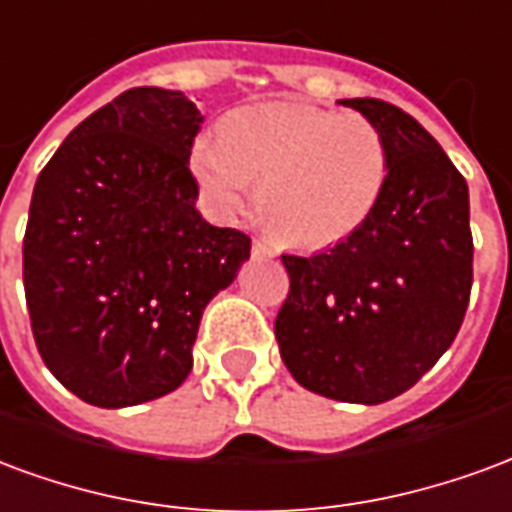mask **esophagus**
<instances>
[{"instance_id": "1", "label": "esophagus", "mask_w": 512, "mask_h": 512, "mask_svg": "<svg viewBox=\"0 0 512 512\" xmlns=\"http://www.w3.org/2000/svg\"><path fill=\"white\" fill-rule=\"evenodd\" d=\"M253 256H264V259H272V256H275V248H272L270 242L256 240V242H253Z\"/></svg>"}]
</instances>
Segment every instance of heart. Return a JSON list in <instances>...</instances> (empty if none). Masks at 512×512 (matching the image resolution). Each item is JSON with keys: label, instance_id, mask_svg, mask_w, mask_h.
Returning <instances> with one entry per match:
<instances>
[{"label": "heart", "instance_id": "obj_1", "mask_svg": "<svg viewBox=\"0 0 512 512\" xmlns=\"http://www.w3.org/2000/svg\"><path fill=\"white\" fill-rule=\"evenodd\" d=\"M190 166L220 215L240 212L261 178L256 207L264 223L286 245L327 248L376 210L390 152L363 114L261 103L237 111L223 136H201Z\"/></svg>", "mask_w": 512, "mask_h": 512}]
</instances>
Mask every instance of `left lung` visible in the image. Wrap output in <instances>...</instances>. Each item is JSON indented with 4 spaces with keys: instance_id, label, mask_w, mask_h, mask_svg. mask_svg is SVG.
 I'll return each mask as SVG.
<instances>
[{
    "instance_id": "left-lung-1",
    "label": "left lung",
    "mask_w": 512,
    "mask_h": 512,
    "mask_svg": "<svg viewBox=\"0 0 512 512\" xmlns=\"http://www.w3.org/2000/svg\"><path fill=\"white\" fill-rule=\"evenodd\" d=\"M382 130L390 177L360 229L281 261L275 338L289 374L324 398L384 404L450 349L472 292L469 188L436 138L393 103L341 100Z\"/></svg>"
}]
</instances>
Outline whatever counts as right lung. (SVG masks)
<instances>
[{"mask_svg":"<svg viewBox=\"0 0 512 512\" xmlns=\"http://www.w3.org/2000/svg\"><path fill=\"white\" fill-rule=\"evenodd\" d=\"M201 111L136 87L89 114L40 171L24 234L37 352L81 401L136 406L193 368L207 302L251 256V237L196 210L188 160Z\"/></svg>","mask_w":512,"mask_h":512,"instance_id":"right-lung-1","label":"right lung"}]
</instances>
